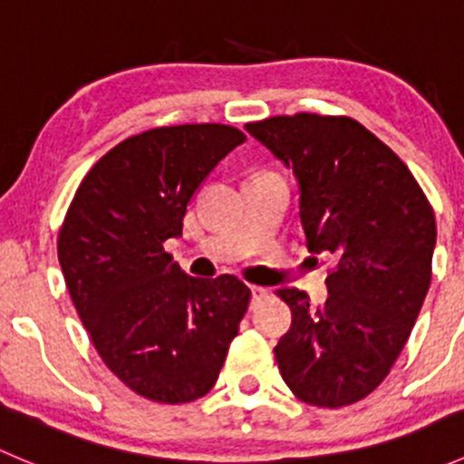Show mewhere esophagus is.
<instances>
[{"label":"esophagus","instance_id":"obj_1","mask_svg":"<svg viewBox=\"0 0 464 464\" xmlns=\"http://www.w3.org/2000/svg\"><path fill=\"white\" fill-rule=\"evenodd\" d=\"M251 296H254V301H262L266 296V289L260 285H251Z\"/></svg>","mask_w":464,"mask_h":464}]
</instances>
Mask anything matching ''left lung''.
Returning <instances> with one entry per match:
<instances>
[{"mask_svg": "<svg viewBox=\"0 0 464 464\" xmlns=\"http://www.w3.org/2000/svg\"><path fill=\"white\" fill-rule=\"evenodd\" d=\"M246 132L294 170L307 249L334 260L321 307L296 287L276 292L292 310L278 371L307 404H354L386 379L422 310L433 208L404 161L348 116H271Z\"/></svg>", "mask_w": 464, "mask_h": 464, "instance_id": "8db88e82", "label": "left lung"}]
</instances>
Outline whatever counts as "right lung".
<instances>
[{
  "label": "right lung",
  "mask_w": 464,
  "mask_h": 464,
  "mask_svg": "<svg viewBox=\"0 0 464 464\" xmlns=\"http://www.w3.org/2000/svg\"><path fill=\"white\" fill-rule=\"evenodd\" d=\"M245 141L219 123L125 139L87 172L60 228L64 283L93 348L145 400L204 397L249 307L240 278H193L163 249L181 236L195 190Z\"/></svg>",
  "instance_id": "add662e5"
}]
</instances>
